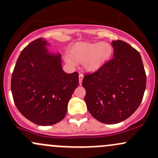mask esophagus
<instances>
[{
	"label": "esophagus",
	"instance_id": "1",
	"mask_svg": "<svg viewBox=\"0 0 158 158\" xmlns=\"http://www.w3.org/2000/svg\"><path fill=\"white\" fill-rule=\"evenodd\" d=\"M83 77H84L83 74L82 73H79V84H81V83H82Z\"/></svg>",
	"mask_w": 158,
	"mask_h": 158
}]
</instances>
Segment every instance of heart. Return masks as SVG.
Instances as JSON below:
<instances>
[{
	"mask_svg": "<svg viewBox=\"0 0 158 158\" xmlns=\"http://www.w3.org/2000/svg\"><path fill=\"white\" fill-rule=\"evenodd\" d=\"M112 55V47L108 43H79L72 48L67 61L72 65L82 62L86 70L93 71L108 61Z\"/></svg>",
	"mask_w": 158,
	"mask_h": 158,
	"instance_id": "b5f03b06",
	"label": "heart"
}]
</instances>
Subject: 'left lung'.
Segmentation results:
<instances>
[{
    "mask_svg": "<svg viewBox=\"0 0 158 158\" xmlns=\"http://www.w3.org/2000/svg\"><path fill=\"white\" fill-rule=\"evenodd\" d=\"M113 58L93 73L82 86L88 112L104 124H117L138 109L146 88V75L137 50L122 40L112 41Z\"/></svg>",
    "mask_w": 158,
    "mask_h": 158,
    "instance_id": "obj_1",
    "label": "left lung"
}]
</instances>
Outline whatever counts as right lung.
<instances>
[{"mask_svg":"<svg viewBox=\"0 0 158 158\" xmlns=\"http://www.w3.org/2000/svg\"><path fill=\"white\" fill-rule=\"evenodd\" d=\"M42 38L21 52L12 74L11 91L17 109L38 125H52L65 117L67 104L79 85V73L62 70L61 55L51 54Z\"/></svg>","mask_w":158,"mask_h":158,"instance_id":"right-lung-1","label":"right lung"}]
</instances>
